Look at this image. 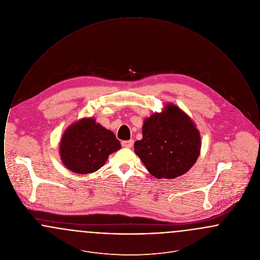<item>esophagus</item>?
Returning <instances> with one entry per match:
<instances>
[{"label": "esophagus", "mask_w": 260, "mask_h": 260, "mask_svg": "<svg viewBox=\"0 0 260 260\" xmlns=\"http://www.w3.org/2000/svg\"><path fill=\"white\" fill-rule=\"evenodd\" d=\"M134 145V140H124L122 141V146L125 147V148H132Z\"/></svg>", "instance_id": "esophagus-1"}]
</instances>
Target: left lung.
<instances>
[{
  "label": "left lung",
  "mask_w": 260,
  "mask_h": 260,
  "mask_svg": "<svg viewBox=\"0 0 260 260\" xmlns=\"http://www.w3.org/2000/svg\"><path fill=\"white\" fill-rule=\"evenodd\" d=\"M201 138L193 122L174 105L144 121L142 139L135 152L155 177L175 178L187 173L198 159Z\"/></svg>",
  "instance_id": "obj_1"
}]
</instances>
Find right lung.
<instances>
[{
    "label": "right lung",
    "instance_id": "right-lung-1",
    "mask_svg": "<svg viewBox=\"0 0 260 260\" xmlns=\"http://www.w3.org/2000/svg\"><path fill=\"white\" fill-rule=\"evenodd\" d=\"M120 148L121 143L112 132L93 119H83L64 133L60 157L67 169L85 174L96 172Z\"/></svg>",
    "mask_w": 260,
    "mask_h": 260
}]
</instances>
